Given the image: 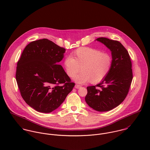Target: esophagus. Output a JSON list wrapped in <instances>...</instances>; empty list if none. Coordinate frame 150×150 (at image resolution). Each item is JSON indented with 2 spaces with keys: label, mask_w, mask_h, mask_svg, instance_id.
<instances>
[{
  "label": "esophagus",
  "mask_w": 150,
  "mask_h": 150,
  "mask_svg": "<svg viewBox=\"0 0 150 150\" xmlns=\"http://www.w3.org/2000/svg\"><path fill=\"white\" fill-rule=\"evenodd\" d=\"M81 87V86H80V85H78V84H76L75 85V88H76V89H79V88H80Z\"/></svg>",
  "instance_id": "1"
}]
</instances>
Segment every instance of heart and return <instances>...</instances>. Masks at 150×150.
Listing matches in <instances>:
<instances>
[{"mask_svg": "<svg viewBox=\"0 0 150 150\" xmlns=\"http://www.w3.org/2000/svg\"><path fill=\"white\" fill-rule=\"evenodd\" d=\"M67 74L71 77L82 67V71L73 78L76 83L83 84L91 81L98 83L109 73L112 58L107 53L89 47L80 48L74 51L73 57H67L64 61Z\"/></svg>", "mask_w": 150, "mask_h": 150, "instance_id": "obj_1", "label": "heart"}]
</instances>
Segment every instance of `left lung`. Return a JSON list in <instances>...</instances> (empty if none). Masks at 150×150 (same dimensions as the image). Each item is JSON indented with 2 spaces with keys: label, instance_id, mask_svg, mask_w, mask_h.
I'll use <instances>...</instances> for the list:
<instances>
[{
  "label": "left lung",
  "instance_id": "obj_1",
  "mask_svg": "<svg viewBox=\"0 0 150 150\" xmlns=\"http://www.w3.org/2000/svg\"><path fill=\"white\" fill-rule=\"evenodd\" d=\"M96 40L103 43L111 52L112 66L99 84L86 88L85 100L93 110L107 111L119 106L128 95L133 79L132 62L128 51L120 42L106 38Z\"/></svg>",
  "mask_w": 150,
  "mask_h": 150
}]
</instances>
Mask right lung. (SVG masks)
I'll use <instances>...</instances> for the list:
<instances>
[{"label": "right lung", "mask_w": 150, "mask_h": 150, "mask_svg": "<svg viewBox=\"0 0 150 150\" xmlns=\"http://www.w3.org/2000/svg\"><path fill=\"white\" fill-rule=\"evenodd\" d=\"M65 51L43 39L28 44L17 62L16 77L22 97L38 112L49 113L58 108L74 86L58 64Z\"/></svg>", "instance_id": "obj_1"}]
</instances>
